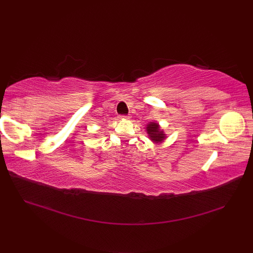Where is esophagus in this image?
Instances as JSON below:
<instances>
[{
	"mask_svg": "<svg viewBox=\"0 0 253 253\" xmlns=\"http://www.w3.org/2000/svg\"><path fill=\"white\" fill-rule=\"evenodd\" d=\"M129 117H130L129 115H122L121 116V118H129Z\"/></svg>",
	"mask_w": 253,
	"mask_h": 253,
	"instance_id": "1",
	"label": "esophagus"
}]
</instances>
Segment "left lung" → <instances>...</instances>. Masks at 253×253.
Here are the masks:
<instances>
[{
	"mask_svg": "<svg viewBox=\"0 0 253 253\" xmlns=\"http://www.w3.org/2000/svg\"><path fill=\"white\" fill-rule=\"evenodd\" d=\"M147 130L151 140H153L154 142H161L164 140L165 135L163 133V130L160 129L158 123H150L147 127Z\"/></svg>",
	"mask_w": 253,
	"mask_h": 253,
	"instance_id": "left-lung-1",
	"label": "left lung"
}]
</instances>
